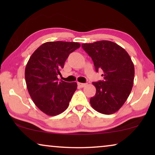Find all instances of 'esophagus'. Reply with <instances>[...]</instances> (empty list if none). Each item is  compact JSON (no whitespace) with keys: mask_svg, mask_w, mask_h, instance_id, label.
<instances>
[{"mask_svg":"<svg viewBox=\"0 0 155 155\" xmlns=\"http://www.w3.org/2000/svg\"><path fill=\"white\" fill-rule=\"evenodd\" d=\"M86 83H80V82H78V87H84V86H86Z\"/></svg>","mask_w":155,"mask_h":155,"instance_id":"34e87169","label":"esophagus"}]
</instances>
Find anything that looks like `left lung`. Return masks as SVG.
Instances as JSON below:
<instances>
[{
    "mask_svg": "<svg viewBox=\"0 0 155 155\" xmlns=\"http://www.w3.org/2000/svg\"><path fill=\"white\" fill-rule=\"evenodd\" d=\"M82 47L92 58L95 71L102 70L104 80L92 82L96 94L90 104L104 114L115 113L124 105L132 90L134 65L126 51L110 41L82 44Z\"/></svg>",
    "mask_w": 155,
    "mask_h": 155,
    "instance_id": "obj_1",
    "label": "left lung"
}]
</instances>
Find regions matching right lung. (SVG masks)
<instances>
[{"instance_id": "right-lung-1", "label": "right lung", "mask_w": 155, "mask_h": 155, "mask_svg": "<svg viewBox=\"0 0 155 155\" xmlns=\"http://www.w3.org/2000/svg\"><path fill=\"white\" fill-rule=\"evenodd\" d=\"M80 46L78 42H46L27 63L25 75L27 90L35 105L48 116L63 113L77 89L76 82L58 81V75L69 54Z\"/></svg>"}]
</instances>
